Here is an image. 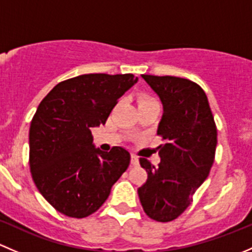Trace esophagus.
<instances>
[{
    "label": "esophagus",
    "mask_w": 252,
    "mask_h": 252,
    "mask_svg": "<svg viewBox=\"0 0 252 252\" xmlns=\"http://www.w3.org/2000/svg\"><path fill=\"white\" fill-rule=\"evenodd\" d=\"M131 164L133 166H138L139 165V161H138V157L134 154L131 155Z\"/></svg>",
    "instance_id": "esophagus-1"
}]
</instances>
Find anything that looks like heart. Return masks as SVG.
<instances>
[{
    "instance_id": "heart-1",
    "label": "heart",
    "mask_w": 252,
    "mask_h": 252,
    "mask_svg": "<svg viewBox=\"0 0 252 252\" xmlns=\"http://www.w3.org/2000/svg\"><path fill=\"white\" fill-rule=\"evenodd\" d=\"M152 100H155V99H154V98H153V97H150V95L143 94V95H141V97H139V104H141V103L152 102Z\"/></svg>"
}]
</instances>
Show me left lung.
<instances>
[{
    "label": "left lung",
    "instance_id": "8db88e82",
    "mask_svg": "<svg viewBox=\"0 0 252 252\" xmlns=\"http://www.w3.org/2000/svg\"><path fill=\"white\" fill-rule=\"evenodd\" d=\"M162 103L158 136L161 161L155 167L141 158L148 172L138 188L145 214L158 222H170L186 211L193 194L209 176L215 161L217 128L204 90L176 76L142 75Z\"/></svg>",
    "mask_w": 252,
    "mask_h": 252
}]
</instances>
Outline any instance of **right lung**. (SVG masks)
<instances>
[{
  "mask_svg": "<svg viewBox=\"0 0 252 252\" xmlns=\"http://www.w3.org/2000/svg\"><path fill=\"white\" fill-rule=\"evenodd\" d=\"M132 74H86L59 82L41 100L29 131V165L38 191L57 211L84 219L107 200L127 170L125 148L102 152L91 128L104 125Z\"/></svg>",
  "mask_w": 252,
  "mask_h": 252,
  "instance_id": "add662e5",
  "label": "right lung"
}]
</instances>
